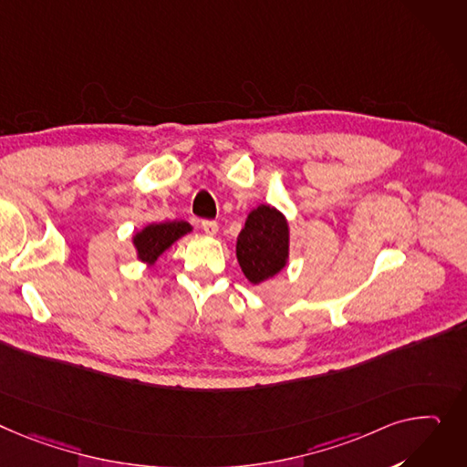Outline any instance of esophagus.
I'll return each instance as SVG.
<instances>
[{"label": "esophagus", "instance_id": "34e87169", "mask_svg": "<svg viewBox=\"0 0 467 467\" xmlns=\"http://www.w3.org/2000/svg\"><path fill=\"white\" fill-rule=\"evenodd\" d=\"M201 227H202V231H204L206 234H210V236L217 234V223L212 222V220H202V222H201Z\"/></svg>", "mask_w": 467, "mask_h": 467}]
</instances>
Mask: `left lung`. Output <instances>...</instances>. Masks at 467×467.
Returning <instances> with one entry per match:
<instances>
[{"instance_id": "8db88e82", "label": "left lung", "mask_w": 467, "mask_h": 467, "mask_svg": "<svg viewBox=\"0 0 467 467\" xmlns=\"http://www.w3.org/2000/svg\"><path fill=\"white\" fill-rule=\"evenodd\" d=\"M236 259L247 282L259 285L282 272L289 259V223L270 204L250 212L236 240Z\"/></svg>"}]
</instances>
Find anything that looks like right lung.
Instances as JSON below:
<instances>
[{
  "instance_id": "add662e5",
  "label": "right lung",
  "mask_w": 467,
  "mask_h": 467,
  "mask_svg": "<svg viewBox=\"0 0 467 467\" xmlns=\"http://www.w3.org/2000/svg\"><path fill=\"white\" fill-rule=\"evenodd\" d=\"M188 233H192V225L188 222H163L146 225L133 236L137 257L146 265H153L176 240Z\"/></svg>"
}]
</instances>
